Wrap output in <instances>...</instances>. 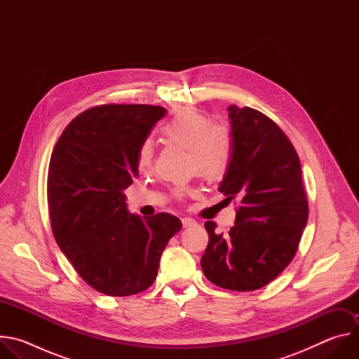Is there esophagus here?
I'll use <instances>...</instances> for the list:
<instances>
[{"label": "esophagus", "instance_id": "1", "mask_svg": "<svg viewBox=\"0 0 359 359\" xmlns=\"http://www.w3.org/2000/svg\"><path fill=\"white\" fill-rule=\"evenodd\" d=\"M182 223H183V227H191V226L196 224V220H193L190 217H183Z\"/></svg>", "mask_w": 359, "mask_h": 359}]
</instances>
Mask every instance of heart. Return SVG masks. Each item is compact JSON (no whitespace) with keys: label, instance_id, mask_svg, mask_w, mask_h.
I'll return each mask as SVG.
<instances>
[{"label":"heart","instance_id":"1","mask_svg":"<svg viewBox=\"0 0 359 359\" xmlns=\"http://www.w3.org/2000/svg\"><path fill=\"white\" fill-rule=\"evenodd\" d=\"M166 142L187 149L189 168L204 180L216 182L224 177L233 156V137L223 123L210 122L197 111H182L162 128ZM153 151L149 142H143L137 151V166L146 169L151 165ZM194 187H180L176 196H193Z\"/></svg>","mask_w":359,"mask_h":359}]
</instances>
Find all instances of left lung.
<instances>
[{"instance_id":"8db88e82","label":"left lung","mask_w":359,"mask_h":359,"mask_svg":"<svg viewBox=\"0 0 359 359\" xmlns=\"http://www.w3.org/2000/svg\"><path fill=\"white\" fill-rule=\"evenodd\" d=\"M233 156L220 191L236 198L229 236L206 222L209 244L201 270L213 284L233 291L259 290L291 263L309 220V200L297 151L269 116L229 107Z\"/></svg>"}]
</instances>
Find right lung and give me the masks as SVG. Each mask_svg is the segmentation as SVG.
I'll return each mask as SVG.
<instances>
[{
  "instance_id": "1",
  "label": "right lung",
  "mask_w": 359,
  "mask_h": 359,
  "mask_svg": "<svg viewBox=\"0 0 359 359\" xmlns=\"http://www.w3.org/2000/svg\"><path fill=\"white\" fill-rule=\"evenodd\" d=\"M166 109L99 105L60 136L48 169V209L55 241L96 291L126 297L156 280L161 255L182 222L169 213L130 215L125 194L137 176V151Z\"/></svg>"
}]
</instances>
